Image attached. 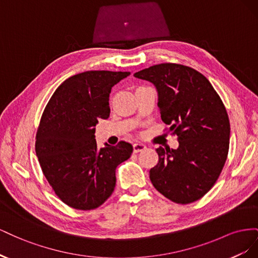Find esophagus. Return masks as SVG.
<instances>
[{
  "mask_svg": "<svg viewBox=\"0 0 258 258\" xmlns=\"http://www.w3.org/2000/svg\"><path fill=\"white\" fill-rule=\"evenodd\" d=\"M144 150H146V146L142 143H136L134 144V152L135 153H140V152H143Z\"/></svg>",
  "mask_w": 258,
  "mask_h": 258,
  "instance_id": "obj_1",
  "label": "esophagus"
}]
</instances>
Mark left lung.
Masks as SVG:
<instances>
[{"label": "left lung", "mask_w": 258, "mask_h": 258, "mask_svg": "<svg viewBox=\"0 0 258 258\" xmlns=\"http://www.w3.org/2000/svg\"><path fill=\"white\" fill-rule=\"evenodd\" d=\"M135 76L156 86L161 119L178 141L176 150H156L152 184L175 204L199 200L216 183L228 155L230 123L221 97L205 75L183 64H156Z\"/></svg>", "instance_id": "left-lung-1"}]
</instances>
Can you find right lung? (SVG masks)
<instances>
[{
  "label": "right lung",
  "instance_id": "add662e5",
  "mask_svg": "<svg viewBox=\"0 0 258 258\" xmlns=\"http://www.w3.org/2000/svg\"><path fill=\"white\" fill-rule=\"evenodd\" d=\"M129 72L87 71L69 77L53 92L35 136L41 169L58 198L76 210H95L111 197L116 168L130 158L132 145L99 147L96 124L111 113L113 86Z\"/></svg>",
  "mask_w": 258,
  "mask_h": 258
}]
</instances>
